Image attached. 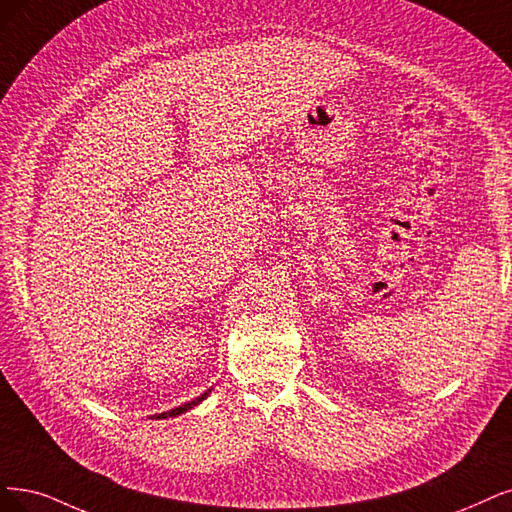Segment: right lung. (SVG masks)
Instances as JSON below:
<instances>
[{
    "label": "right lung",
    "instance_id": "add662e5",
    "mask_svg": "<svg viewBox=\"0 0 512 512\" xmlns=\"http://www.w3.org/2000/svg\"><path fill=\"white\" fill-rule=\"evenodd\" d=\"M208 392H204L202 396H198V399H194L192 403H185V405H181V407H175V409H170V411H166V413H160V415H156V418H175V415H181V413H185L187 409H192V407H196L204 396H206Z\"/></svg>",
    "mask_w": 512,
    "mask_h": 512
}]
</instances>
